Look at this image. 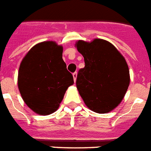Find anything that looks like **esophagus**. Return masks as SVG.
Listing matches in <instances>:
<instances>
[{
	"mask_svg": "<svg viewBox=\"0 0 151 151\" xmlns=\"http://www.w3.org/2000/svg\"><path fill=\"white\" fill-rule=\"evenodd\" d=\"M77 72H74L73 73V79H74V81H76V78H77Z\"/></svg>",
	"mask_w": 151,
	"mask_h": 151,
	"instance_id": "1",
	"label": "esophagus"
}]
</instances>
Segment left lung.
Wrapping results in <instances>:
<instances>
[{
    "mask_svg": "<svg viewBox=\"0 0 151 151\" xmlns=\"http://www.w3.org/2000/svg\"><path fill=\"white\" fill-rule=\"evenodd\" d=\"M76 46L85 61L76 81L80 95L93 111L110 112L121 102L129 86L127 61L111 43L102 39L78 41Z\"/></svg>",
    "mask_w": 151,
    "mask_h": 151,
    "instance_id": "obj_1",
    "label": "left lung"
}]
</instances>
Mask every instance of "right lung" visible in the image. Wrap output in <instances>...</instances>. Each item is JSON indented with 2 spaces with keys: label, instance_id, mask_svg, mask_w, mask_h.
<instances>
[{
  "label": "right lung",
  "instance_id": "right-lung-1",
  "mask_svg": "<svg viewBox=\"0 0 151 151\" xmlns=\"http://www.w3.org/2000/svg\"><path fill=\"white\" fill-rule=\"evenodd\" d=\"M62 46L53 41L34 45L22 60L18 88L23 100L34 112L48 115L58 110L73 78L62 59Z\"/></svg>",
  "mask_w": 151,
  "mask_h": 151
}]
</instances>
